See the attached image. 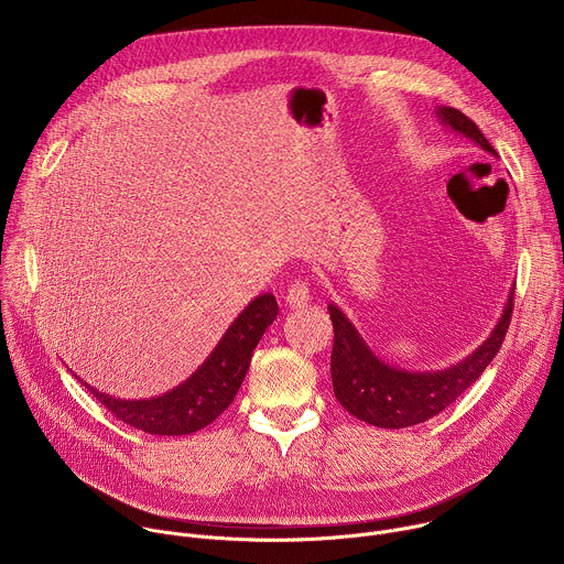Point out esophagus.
<instances>
[{"label": "esophagus", "instance_id": "1", "mask_svg": "<svg viewBox=\"0 0 564 564\" xmlns=\"http://www.w3.org/2000/svg\"><path fill=\"white\" fill-rule=\"evenodd\" d=\"M310 303V288L305 281H294L285 294V305L296 310V307H303Z\"/></svg>", "mask_w": 564, "mask_h": 564}]
</instances>
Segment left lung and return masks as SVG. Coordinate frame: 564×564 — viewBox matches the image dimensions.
<instances>
[{"instance_id": "8db88e82", "label": "left lung", "mask_w": 564, "mask_h": 564, "mask_svg": "<svg viewBox=\"0 0 564 564\" xmlns=\"http://www.w3.org/2000/svg\"><path fill=\"white\" fill-rule=\"evenodd\" d=\"M437 120L451 133L468 138L479 149L498 155L477 124L453 107H437ZM513 288L491 335L462 361L442 370H406L386 364L372 352L346 312L330 303L335 346L330 357L333 390L339 404L357 420L379 429H406L440 415L466 392L498 355L511 324Z\"/></svg>"}]
</instances>
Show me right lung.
I'll list each match as a JSON object with an SVG mask.
<instances>
[{"label":"right lung","mask_w":564,"mask_h":564,"mask_svg":"<svg viewBox=\"0 0 564 564\" xmlns=\"http://www.w3.org/2000/svg\"><path fill=\"white\" fill-rule=\"evenodd\" d=\"M276 314L274 294L268 292L250 301L196 372L165 394L120 399L75 377L124 424L151 435H189L212 424L231 404L250 370L252 352Z\"/></svg>","instance_id":"obj_1"}]
</instances>
